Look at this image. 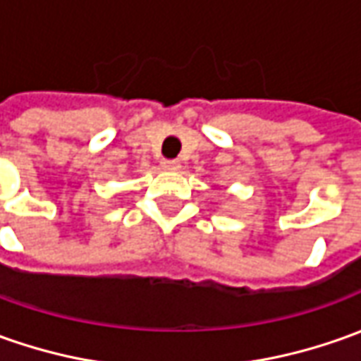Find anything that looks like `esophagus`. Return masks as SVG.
Wrapping results in <instances>:
<instances>
[{"instance_id":"34e87169","label":"esophagus","mask_w":361,"mask_h":361,"mask_svg":"<svg viewBox=\"0 0 361 361\" xmlns=\"http://www.w3.org/2000/svg\"><path fill=\"white\" fill-rule=\"evenodd\" d=\"M161 170L178 171L180 170V161L178 160H161Z\"/></svg>"}]
</instances>
